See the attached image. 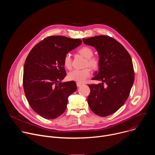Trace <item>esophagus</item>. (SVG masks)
<instances>
[{
	"label": "esophagus",
	"mask_w": 155,
	"mask_h": 155,
	"mask_svg": "<svg viewBox=\"0 0 155 155\" xmlns=\"http://www.w3.org/2000/svg\"><path fill=\"white\" fill-rule=\"evenodd\" d=\"M81 84H82V83H80V82H77V86L78 87L81 86Z\"/></svg>",
	"instance_id": "obj_1"
}]
</instances>
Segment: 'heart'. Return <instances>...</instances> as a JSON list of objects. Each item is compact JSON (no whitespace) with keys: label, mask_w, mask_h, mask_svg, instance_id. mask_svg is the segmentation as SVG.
<instances>
[{"label":"heart","mask_w":155,"mask_h":155,"mask_svg":"<svg viewBox=\"0 0 155 155\" xmlns=\"http://www.w3.org/2000/svg\"><path fill=\"white\" fill-rule=\"evenodd\" d=\"M78 53L83 57L86 58L85 65L88 66L91 69L96 70L99 68V61L96 58L93 56V50L89 47H83L78 50ZM63 64L64 67L68 69L72 68V57L70 53L66 54L63 59ZM91 75V71L88 68L83 69H74L68 74V78L70 80L75 81L77 82H83L87 78Z\"/></svg>","instance_id":"1"}]
</instances>
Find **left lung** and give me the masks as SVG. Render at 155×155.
Returning <instances> with one entry per match:
<instances>
[{
    "label": "left lung",
    "mask_w": 155,
    "mask_h": 155,
    "mask_svg": "<svg viewBox=\"0 0 155 155\" xmlns=\"http://www.w3.org/2000/svg\"><path fill=\"white\" fill-rule=\"evenodd\" d=\"M83 41L99 53V72L92 79L102 82L88 84V105L97 115H112L124 104L134 83L132 59L121 44L109 36L97 35L83 38Z\"/></svg>",
    "instance_id": "obj_1"
}]
</instances>
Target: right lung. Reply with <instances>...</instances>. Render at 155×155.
Returning a JSON list of instances; mask_svg holds the SVG:
<instances>
[{
	"instance_id": "1",
	"label": "right lung",
	"mask_w": 155,
	"mask_h": 155,
	"mask_svg": "<svg viewBox=\"0 0 155 155\" xmlns=\"http://www.w3.org/2000/svg\"><path fill=\"white\" fill-rule=\"evenodd\" d=\"M81 43L79 38L50 36L29 53L24 65V91L31 107L41 117L53 120L61 115L68 97L77 90L75 81H61L66 76L64 56Z\"/></svg>"
}]
</instances>
